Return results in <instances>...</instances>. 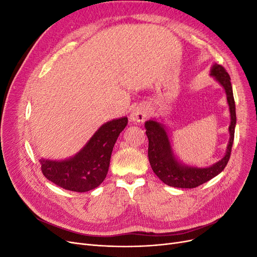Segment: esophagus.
<instances>
[{"mask_svg": "<svg viewBox=\"0 0 257 257\" xmlns=\"http://www.w3.org/2000/svg\"><path fill=\"white\" fill-rule=\"evenodd\" d=\"M148 115V110L145 106H137L131 112V120L133 122H144Z\"/></svg>", "mask_w": 257, "mask_h": 257, "instance_id": "esophagus-1", "label": "esophagus"}]
</instances>
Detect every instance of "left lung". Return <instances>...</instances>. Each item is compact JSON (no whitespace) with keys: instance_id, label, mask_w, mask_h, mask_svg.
Wrapping results in <instances>:
<instances>
[{"instance_id":"1","label":"left lung","mask_w":257,"mask_h":257,"mask_svg":"<svg viewBox=\"0 0 257 257\" xmlns=\"http://www.w3.org/2000/svg\"><path fill=\"white\" fill-rule=\"evenodd\" d=\"M211 76L224 88L227 96V103L230 112V125L229 130V143L224 158L215 164L206 168L191 167L182 165L175 158L172 150L167 132L161 123L154 120H149L145 123L146 134L149 141L148 148V158L154 174L157 175L165 184L174 188L193 189L203 184L210 179L219 175L227 165L230 158L231 147L234 143L235 126H236V107L232 88L230 83V77L222 65L214 64L211 68Z\"/></svg>"}]
</instances>
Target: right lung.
<instances>
[{
  "label": "right lung",
  "mask_w": 257,
  "mask_h": 257,
  "mask_svg": "<svg viewBox=\"0 0 257 257\" xmlns=\"http://www.w3.org/2000/svg\"><path fill=\"white\" fill-rule=\"evenodd\" d=\"M126 124V116L103 124L71 159L40 160L44 176L68 191L88 192L97 188L106 178L113 146Z\"/></svg>",
  "instance_id": "obj_1"
}]
</instances>
